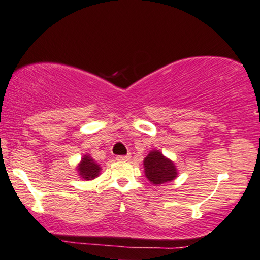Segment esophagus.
Listing matches in <instances>:
<instances>
[{
	"mask_svg": "<svg viewBox=\"0 0 260 260\" xmlns=\"http://www.w3.org/2000/svg\"><path fill=\"white\" fill-rule=\"evenodd\" d=\"M116 159H117V160H124V161H126V160H129V159H131V154H126V155H117Z\"/></svg>",
	"mask_w": 260,
	"mask_h": 260,
	"instance_id": "obj_1",
	"label": "esophagus"
}]
</instances>
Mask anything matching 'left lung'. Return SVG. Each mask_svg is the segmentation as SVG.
Returning <instances> with one entry per match:
<instances>
[{
	"label": "left lung",
	"instance_id": "8db88e82",
	"mask_svg": "<svg viewBox=\"0 0 260 260\" xmlns=\"http://www.w3.org/2000/svg\"><path fill=\"white\" fill-rule=\"evenodd\" d=\"M144 170L148 181L155 185L171 182L177 177V169L174 161L157 150L151 151L144 159Z\"/></svg>",
	"mask_w": 260,
	"mask_h": 260
}]
</instances>
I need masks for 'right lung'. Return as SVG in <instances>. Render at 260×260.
<instances>
[{"mask_svg": "<svg viewBox=\"0 0 260 260\" xmlns=\"http://www.w3.org/2000/svg\"><path fill=\"white\" fill-rule=\"evenodd\" d=\"M77 171L83 179L91 181V179L99 177L100 172H101V166L89 154H85L77 166Z\"/></svg>", "mask_w": 260, "mask_h": 260, "instance_id": "right-lung-1", "label": "right lung"}]
</instances>
